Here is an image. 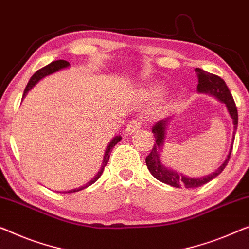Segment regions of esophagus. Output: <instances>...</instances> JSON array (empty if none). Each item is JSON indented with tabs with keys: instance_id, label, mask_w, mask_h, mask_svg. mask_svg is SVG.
<instances>
[{
	"instance_id": "esophagus-1",
	"label": "esophagus",
	"mask_w": 249,
	"mask_h": 249,
	"mask_svg": "<svg viewBox=\"0 0 249 249\" xmlns=\"http://www.w3.org/2000/svg\"><path fill=\"white\" fill-rule=\"evenodd\" d=\"M140 128H142V124H140L138 119H136V120L130 121V124H128L127 128H125V133L127 135H131V133L138 131Z\"/></svg>"
}]
</instances>
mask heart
Instances as JSON below:
<instances>
[{
  "label": "heart",
  "instance_id": "1",
  "mask_svg": "<svg viewBox=\"0 0 249 249\" xmlns=\"http://www.w3.org/2000/svg\"><path fill=\"white\" fill-rule=\"evenodd\" d=\"M150 94L153 95V96H158L160 94V89H151V91H150Z\"/></svg>",
  "mask_w": 249,
  "mask_h": 249
}]
</instances>
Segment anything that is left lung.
Listing matches in <instances>:
<instances>
[{"label":"left lung","instance_id":"obj_1","mask_svg":"<svg viewBox=\"0 0 249 249\" xmlns=\"http://www.w3.org/2000/svg\"><path fill=\"white\" fill-rule=\"evenodd\" d=\"M196 73L199 78V84H197V92L205 93V94H210L218 99L220 102L225 103L227 107V110L230 114L233 122V139H235V132L237 130V125H238V112H237V107L235 104V101L230 93L228 86L226 85L225 81L221 77L217 76V75L210 74L201 68H196ZM169 118L164 119V120H160L156 122L151 128V132L154 133L155 137V143L153 149H151L150 154L146 157V165L148 167L149 172L158 181L165 183L174 187H186V189H194V187L202 186L210 182L211 179L220 174V173L225 169V167L228 164L230 155H231L232 145L228 156L223 161L222 165L219 167L217 171L211 173V174L205 175L203 178H190V176L183 175L182 173L178 171H174L173 168L166 167L161 163L160 160V153L164 147L165 142V130H166L167 122Z\"/></svg>","mask_w":249,"mask_h":249}]
</instances>
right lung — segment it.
Returning a JSON list of instances; mask_svg holds the SVG:
<instances>
[{"mask_svg": "<svg viewBox=\"0 0 249 249\" xmlns=\"http://www.w3.org/2000/svg\"><path fill=\"white\" fill-rule=\"evenodd\" d=\"M70 66H71L70 63L66 62V60L60 59V60H55V62L50 63L49 65H47V66L42 67L41 70H39V71H36V73L31 76L30 81L28 82V84H27V86H26V89H24V92H23V96H22V99L24 98V96L27 95V93H28L29 91H30V89H31L32 88H34V86H35L36 84H37V83H38L39 81L42 80V78L46 77V76H48V75H50V74L56 73V71H60V70H64V68L70 67ZM120 140H121V136H116L112 140H111L110 143H109V145H107V149H106V154H104V157H103V163H102V167H101V169H100V171L98 172V174H96V175L94 176V178H93L91 179V181L86 183L85 185L77 187V189L70 190V191H65L64 193H73V192H78V191H81V190H83V189H86V187L89 186V185H92L93 183H95L96 181H98V179L100 178V176L102 175V173H103V171H104V167L107 166V161H109L111 150H112L113 147L116 146L117 143H118L119 142H120Z\"/></svg>", "mask_w": 249, "mask_h": 249, "instance_id": "1", "label": "right lung"}]
</instances>
